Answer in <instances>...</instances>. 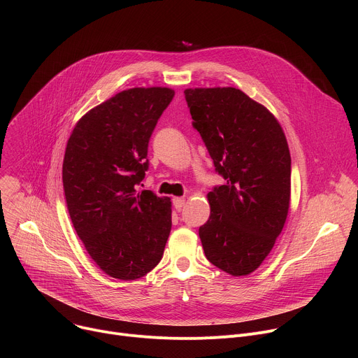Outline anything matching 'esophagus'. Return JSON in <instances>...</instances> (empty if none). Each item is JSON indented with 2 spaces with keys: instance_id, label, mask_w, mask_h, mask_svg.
<instances>
[{
  "instance_id": "esophagus-1",
  "label": "esophagus",
  "mask_w": 358,
  "mask_h": 358,
  "mask_svg": "<svg viewBox=\"0 0 358 358\" xmlns=\"http://www.w3.org/2000/svg\"><path fill=\"white\" fill-rule=\"evenodd\" d=\"M184 203H185V199H184V198L177 196V198L173 199V206H174V208H176L177 211H180V210L184 207Z\"/></svg>"
}]
</instances>
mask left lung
<instances>
[{
    "label": "left lung",
    "mask_w": 358,
    "mask_h": 358,
    "mask_svg": "<svg viewBox=\"0 0 358 358\" xmlns=\"http://www.w3.org/2000/svg\"><path fill=\"white\" fill-rule=\"evenodd\" d=\"M192 126L225 184L208 192L199 227L207 259L232 275L258 269L280 235L290 201V152L275 116L235 87L184 90Z\"/></svg>",
    "instance_id": "1"
}]
</instances>
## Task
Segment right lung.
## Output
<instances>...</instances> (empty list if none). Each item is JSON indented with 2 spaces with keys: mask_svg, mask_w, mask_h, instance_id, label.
<instances>
[{
  "mask_svg": "<svg viewBox=\"0 0 358 358\" xmlns=\"http://www.w3.org/2000/svg\"><path fill=\"white\" fill-rule=\"evenodd\" d=\"M173 97L169 87L123 90L89 110L66 144L62 181L73 228L96 265L120 280L155 269L171 231L170 198L137 187Z\"/></svg>",
  "mask_w": 358,
  "mask_h": 358,
  "instance_id": "obj_1",
  "label": "right lung"
}]
</instances>
